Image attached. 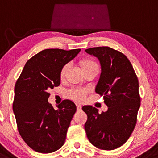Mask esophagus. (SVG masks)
<instances>
[{
	"label": "esophagus",
	"mask_w": 158,
	"mask_h": 158,
	"mask_svg": "<svg viewBox=\"0 0 158 158\" xmlns=\"http://www.w3.org/2000/svg\"><path fill=\"white\" fill-rule=\"evenodd\" d=\"M81 109H82V106L81 104H77V111H81Z\"/></svg>",
	"instance_id": "1"
}]
</instances>
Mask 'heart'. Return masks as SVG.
Instances as JSON below:
<instances>
[{"label": "heart", "instance_id": "obj_1", "mask_svg": "<svg viewBox=\"0 0 158 158\" xmlns=\"http://www.w3.org/2000/svg\"><path fill=\"white\" fill-rule=\"evenodd\" d=\"M80 65L82 68L84 72H88V71H95L98 72V65L95 60L91 59V58H84L80 61ZM69 69V64H65L62 67L60 72V80H63L65 78V74H66L67 70ZM87 90L82 88H75L71 89L69 92V96L72 100L75 101L77 102H81L84 100L86 97Z\"/></svg>", "mask_w": 158, "mask_h": 158}]
</instances>
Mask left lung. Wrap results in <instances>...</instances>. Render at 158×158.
Masks as SVG:
<instances>
[{
  "label": "left lung",
  "mask_w": 158,
  "mask_h": 158,
  "mask_svg": "<svg viewBox=\"0 0 158 158\" xmlns=\"http://www.w3.org/2000/svg\"><path fill=\"white\" fill-rule=\"evenodd\" d=\"M85 51L100 62L102 72L95 92L104 96L108 107L102 113L92 106L82 107L87 115L86 136L100 149H116L125 143L135 127L140 107L138 78L131 62L119 51L107 46Z\"/></svg>",
  "instance_id": "1"
}]
</instances>
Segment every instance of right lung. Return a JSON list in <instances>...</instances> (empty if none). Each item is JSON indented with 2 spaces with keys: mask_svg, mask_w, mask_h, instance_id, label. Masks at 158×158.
<instances>
[{
  "mask_svg": "<svg viewBox=\"0 0 158 158\" xmlns=\"http://www.w3.org/2000/svg\"><path fill=\"white\" fill-rule=\"evenodd\" d=\"M81 49H45L28 60L15 86L12 110L18 130L28 146L48 154L64 144L76 105L64 100L55 110L48 102L51 89L60 84V72Z\"/></svg>",
  "mask_w": 158,
  "mask_h": 158,
  "instance_id": "add662e5",
  "label": "right lung"
}]
</instances>
